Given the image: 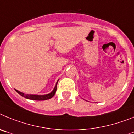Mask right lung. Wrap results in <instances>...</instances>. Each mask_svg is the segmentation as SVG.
I'll return each mask as SVG.
<instances>
[{
  "instance_id": "obj_1",
  "label": "right lung",
  "mask_w": 134,
  "mask_h": 134,
  "mask_svg": "<svg viewBox=\"0 0 134 134\" xmlns=\"http://www.w3.org/2000/svg\"><path fill=\"white\" fill-rule=\"evenodd\" d=\"M59 81V80H58ZM58 81L57 82L56 85H55V87H54L53 90L50 93L46 94V95H29V94H25L24 93L20 92V91H18V90H15V91L20 95L21 96L24 97L26 99H29L31 100H36V101H43V100H47L49 99L52 98L54 96H55V92L57 91V83Z\"/></svg>"
}]
</instances>
